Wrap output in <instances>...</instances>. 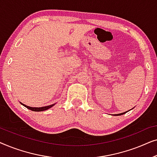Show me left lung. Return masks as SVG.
I'll list each match as a JSON object with an SVG mask.
<instances>
[{
  "instance_id": "left-lung-1",
  "label": "left lung",
  "mask_w": 157,
  "mask_h": 157,
  "mask_svg": "<svg viewBox=\"0 0 157 157\" xmlns=\"http://www.w3.org/2000/svg\"><path fill=\"white\" fill-rule=\"evenodd\" d=\"M126 112H128V111H125V112H124V113H119V114H114V115H122V114H124V113H126Z\"/></svg>"
}]
</instances>
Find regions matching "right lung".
<instances>
[{"label":"right lung","instance_id":"obj_1","mask_svg":"<svg viewBox=\"0 0 157 157\" xmlns=\"http://www.w3.org/2000/svg\"><path fill=\"white\" fill-rule=\"evenodd\" d=\"M21 104L23 105V106H25V108H27L28 109H29V110H31L33 111H46L47 109L51 108V107L54 106L56 104H51V105H49V106H43V107H31V106H26V105L24 104H22V103L20 102Z\"/></svg>","mask_w":157,"mask_h":157}]
</instances>
